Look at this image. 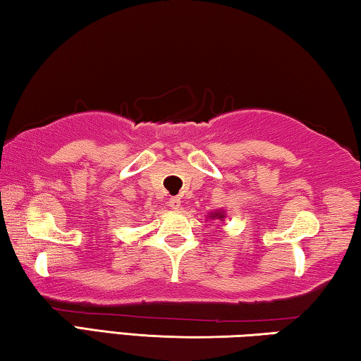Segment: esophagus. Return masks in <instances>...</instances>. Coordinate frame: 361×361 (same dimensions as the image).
Returning a JSON list of instances; mask_svg holds the SVG:
<instances>
[{
  "label": "esophagus",
  "instance_id": "34e87169",
  "mask_svg": "<svg viewBox=\"0 0 361 361\" xmlns=\"http://www.w3.org/2000/svg\"><path fill=\"white\" fill-rule=\"evenodd\" d=\"M169 206L173 209V211H178V209L181 207V199L180 197H170Z\"/></svg>",
  "mask_w": 361,
  "mask_h": 361
}]
</instances>
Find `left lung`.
Returning <instances> with one entry per match:
<instances>
[{
	"instance_id": "1",
	"label": "left lung",
	"mask_w": 361,
	"mask_h": 361,
	"mask_svg": "<svg viewBox=\"0 0 361 361\" xmlns=\"http://www.w3.org/2000/svg\"><path fill=\"white\" fill-rule=\"evenodd\" d=\"M207 219H211V220H222V222H224V219H225V211H222V209H219V211H212V212H209Z\"/></svg>"
}]
</instances>
